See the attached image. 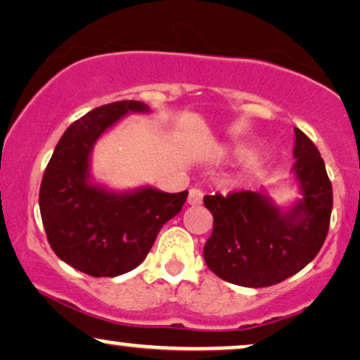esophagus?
Instances as JSON below:
<instances>
[{
	"label": "esophagus",
	"instance_id": "34e87169",
	"mask_svg": "<svg viewBox=\"0 0 360 360\" xmlns=\"http://www.w3.org/2000/svg\"><path fill=\"white\" fill-rule=\"evenodd\" d=\"M202 191L198 188H191L188 194V204L189 206H198V204L202 202Z\"/></svg>",
	"mask_w": 360,
	"mask_h": 360
}]
</instances>
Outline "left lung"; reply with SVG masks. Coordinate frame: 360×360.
Returning a JSON list of instances; mask_svg holds the SVG:
<instances>
[{
  "mask_svg": "<svg viewBox=\"0 0 360 360\" xmlns=\"http://www.w3.org/2000/svg\"><path fill=\"white\" fill-rule=\"evenodd\" d=\"M294 179L301 198L282 209L266 189L204 195L214 227L204 261L214 274L244 288H269L304 269L324 244L332 186L314 143L294 127Z\"/></svg>",
  "mask_w": 360,
  "mask_h": 360,
  "instance_id": "1",
  "label": "left lung"
}]
</instances>
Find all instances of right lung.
Returning <instances> with one entry per match:
<instances>
[{"label":"right lung","mask_w":360,"mask_h":360,"mask_svg":"<svg viewBox=\"0 0 360 360\" xmlns=\"http://www.w3.org/2000/svg\"><path fill=\"white\" fill-rule=\"evenodd\" d=\"M149 111L141 101L93 109L65 131L44 171L39 211L48 243L61 261L88 276L116 277L138 267L188 198V191L169 194L151 186L115 191L93 181L96 141L129 112Z\"/></svg>","instance_id":"add662e5"}]
</instances>
